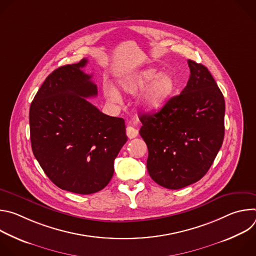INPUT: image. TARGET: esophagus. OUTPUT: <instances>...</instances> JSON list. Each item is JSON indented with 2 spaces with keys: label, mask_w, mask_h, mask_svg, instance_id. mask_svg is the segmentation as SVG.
Listing matches in <instances>:
<instances>
[{
  "label": "esophagus",
  "mask_w": 256,
  "mask_h": 256,
  "mask_svg": "<svg viewBox=\"0 0 256 256\" xmlns=\"http://www.w3.org/2000/svg\"><path fill=\"white\" fill-rule=\"evenodd\" d=\"M138 134V132L136 128H134L130 126H128L126 128V136H128L130 138H134Z\"/></svg>",
  "instance_id": "1"
}]
</instances>
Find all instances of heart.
Returning <instances> with one entry per match:
<instances>
[{"label":"heart","instance_id":"obj_1","mask_svg":"<svg viewBox=\"0 0 256 256\" xmlns=\"http://www.w3.org/2000/svg\"><path fill=\"white\" fill-rule=\"evenodd\" d=\"M144 89L138 99L140 109L148 112L159 110L169 100L175 89L174 78L169 72H160L155 68H146L128 76L120 84L122 89L128 94H136ZM110 100H118L120 95L114 89L106 93Z\"/></svg>","mask_w":256,"mask_h":256}]
</instances>
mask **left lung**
I'll return each mask as SVG.
<instances>
[{
	"label": "left lung",
	"instance_id": "obj_1",
	"mask_svg": "<svg viewBox=\"0 0 256 256\" xmlns=\"http://www.w3.org/2000/svg\"><path fill=\"white\" fill-rule=\"evenodd\" d=\"M190 76L186 88L161 110L140 114V134L147 144V169L159 186L179 190L208 171L221 149L225 100L208 70L188 60Z\"/></svg>",
	"mask_w": 256,
	"mask_h": 256
}]
</instances>
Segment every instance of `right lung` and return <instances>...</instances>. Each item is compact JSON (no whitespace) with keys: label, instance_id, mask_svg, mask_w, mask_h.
<instances>
[{"label":"right lung","instance_id":"1","mask_svg":"<svg viewBox=\"0 0 256 256\" xmlns=\"http://www.w3.org/2000/svg\"><path fill=\"white\" fill-rule=\"evenodd\" d=\"M87 64L54 70L36 93L29 112L33 154L54 184L91 194L112 178L114 159L126 142L124 120L102 114L86 98L97 95Z\"/></svg>","mask_w":256,"mask_h":256}]
</instances>
